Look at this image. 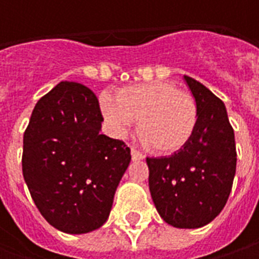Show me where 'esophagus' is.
Listing matches in <instances>:
<instances>
[{
  "label": "esophagus",
  "instance_id": "esophagus-1",
  "mask_svg": "<svg viewBox=\"0 0 259 259\" xmlns=\"http://www.w3.org/2000/svg\"><path fill=\"white\" fill-rule=\"evenodd\" d=\"M131 157H133V160H143L145 155L140 151H137L135 148H131Z\"/></svg>",
  "mask_w": 259,
  "mask_h": 259
}]
</instances>
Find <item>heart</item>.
Wrapping results in <instances>:
<instances>
[{"label":"heart","instance_id":"1","mask_svg":"<svg viewBox=\"0 0 259 259\" xmlns=\"http://www.w3.org/2000/svg\"><path fill=\"white\" fill-rule=\"evenodd\" d=\"M101 111L111 131L124 137L138 119V134L157 153H173L189 143L197 124L193 96L167 82L134 85L118 98L104 94Z\"/></svg>","mask_w":259,"mask_h":259}]
</instances>
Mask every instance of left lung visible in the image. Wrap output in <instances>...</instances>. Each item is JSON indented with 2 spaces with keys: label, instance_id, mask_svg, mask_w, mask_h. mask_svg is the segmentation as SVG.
Returning <instances> with one entry per match:
<instances>
[{
  "label": "left lung",
  "instance_id": "1",
  "mask_svg": "<svg viewBox=\"0 0 259 259\" xmlns=\"http://www.w3.org/2000/svg\"><path fill=\"white\" fill-rule=\"evenodd\" d=\"M197 106L189 143L168 157L147 158L157 212L174 228L196 229L222 212L234 183L236 148L225 104L193 77L184 76Z\"/></svg>",
  "mask_w": 259,
  "mask_h": 259
}]
</instances>
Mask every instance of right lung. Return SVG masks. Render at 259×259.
Here are the masks:
<instances>
[{"instance_id":"1","label":"right lung","mask_w":259,"mask_h":259,"mask_svg":"<svg viewBox=\"0 0 259 259\" xmlns=\"http://www.w3.org/2000/svg\"><path fill=\"white\" fill-rule=\"evenodd\" d=\"M95 94L60 82L35 104L23 140V176L37 209L65 234H88L111 213L131 161L124 141L101 134Z\"/></svg>"}]
</instances>
